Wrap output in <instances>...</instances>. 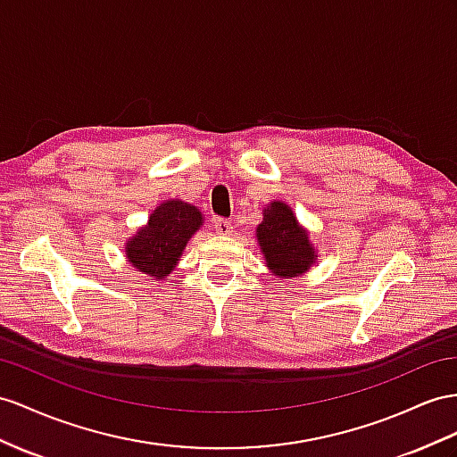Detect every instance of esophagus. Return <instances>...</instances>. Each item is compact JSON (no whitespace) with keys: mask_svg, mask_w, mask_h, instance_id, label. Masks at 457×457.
Here are the masks:
<instances>
[{"mask_svg":"<svg viewBox=\"0 0 457 457\" xmlns=\"http://www.w3.org/2000/svg\"><path fill=\"white\" fill-rule=\"evenodd\" d=\"M214 228H216V233H221V236H228V233L233 231L231 220H226V218H216L214 220Z\"/></svg>","mask_w":457,"mask_h":457,"instance_id":"obj_1","label":"esophagus"}]
</instances>
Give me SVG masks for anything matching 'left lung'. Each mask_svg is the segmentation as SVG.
I'll use <instances>...</instances> for the list:
<instances>
[{"label": "left lung", "instance_id": "1", "mask_svg": "<svg viewBox=\"0 0 457 457\" xmlns=\"http://www.w3.org/2000/svg\"><path fill=\"white\" fill-rule=\"evenodd\" d=\"M266 264L278 276L294 278L314 262L305 229H301L291 208L284 203H272L264 210L262 224L256 228Z\"/></svg>", "mask_w": 457, "mask_h": 457}]
</instances>
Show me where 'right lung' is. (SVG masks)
<instances>
[{"label":"right lung","instance_id":"right-lung-1","mask_svg":"<svg viewBox=\"0 0 457 457\" xmlns=\"http://www.w3.org/2000/svg\"><path fill=\"white\" fill-rule=\"evenodd\" d=\"M203 226L198 210L183 201L160 204L148 226L127 243V256L138 272L162 279L178 264L181 251L193 233Z\"/></svg>","mask_w":457,"mask_h":457}]
</instances>
